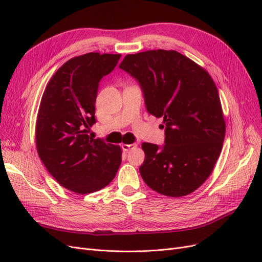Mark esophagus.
<instances>
[{"label":"esophagus","mask_w":262,"mask_h":262,"mask_svg":"<svg viewBox=\"0 0 262 262\" xmlns=\"http://www.w3.org/2000/svg\"><path fill=\"white\" fill-rule=\"evenodd\" d=\"M137 146H138V145H137L136 143H133V144H122V145H121V147H122L123 150H130V149L136 148Z\"/></svg>","instance_id":"obj_1"}]
</instances>
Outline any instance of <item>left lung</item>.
I'll return each mask as SVG.
<instances>
[{"mask_svg": "<svg viewBox=\"0 0 262 262\" xmlns=\"http://www.w3.org/2000/svg\"><path fill=\"white\" fill-rule=\"evenodd\" d=\"M119 68L140 83L147 112L164 118L165 144L142 143V178L167 196L193 192L211 175L225 138L215 83L207 70L175 50L128 54Z\"/></svg>", "mask_w": 262, "mask_h": 262, "instance_id": "8db88e82", "label": "left lung"}]
</instances>
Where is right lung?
Wrapping results in <instances>:
<instances>
[{
	"mask_svg": "<svg viewBox=\"0 0 262 262\" xmlns=\"http://www.w3.org/2000/svg\"><path fill=\"white\" fill-rule=\"evenodd\" d=\"M121 54L90 52L67 61L46 86L36 121L37 152L59 184L78 194L113 181L121 164L119 145L87 134L95 120L98 83Z\"/></svg>",
	"mask_w": 262,
	"mask_h": 262,
	"instance_id": "add662e5",
	"label": "right lung"
}]
</instances>
